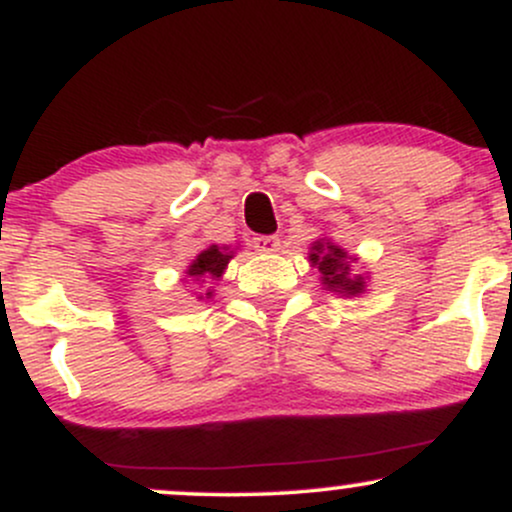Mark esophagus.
Instances as JSON below:
<instances>
[{
  "label": "esophagus",
  "mask_w": 512,
  "mask_h": 512,
  "mask_svg": "<svg viewBox=\"0 0 512 512\" xmlns=\"http://www.w3.org/2000/svg\"><path fill=\"white\" fill-rule=\"evenodd\" d=\"M252 245L260 252H276L279 250V236H257L252 238Z\"/></svg>",
  "instance_id": "obj_1"
}]
</instances>
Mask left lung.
<instances>
[{"label":"left lung","instance_id":"obj_1","mask_svg":"<svg viewBox=\"0 0 512 512\" xmlns=\"http://www.w3.org/2000/svg\"><path fill=\"white\" fill-rule=\"evenodd\" d=\"M310 262L317 264V269H320V274H322V284H325L327 289L339 291V293H349V296L363 291V279L361 276L351 279L349 257H346V252L342 248H337V245L320 243V240H317V243L313 245Z\"/></svg>","mask_w":512,"mask_h":512}]
</instances>
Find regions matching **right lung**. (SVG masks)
I'll use <instances>...</instances> for the list:
<instances>
[{
  "mask_svg": "<svg viewBox=\"0 0 512 512\" xmlns=\"http://www.w3.org/2000/svg\"><path fill=\"white\" fill-rule=\"evenodd\" d=\"M228 260H231V252H223L216 245H211L202 255H197V260L190 264L187 274L195 276V279H216V276L223 274ZM207 296H211V293H207Z\"/></svg>",
  "mask_w": 512,
  "mask_h": 512,
  "instance_id": "right-lung-1",
  "label": "right lung"
}]
</instances>
